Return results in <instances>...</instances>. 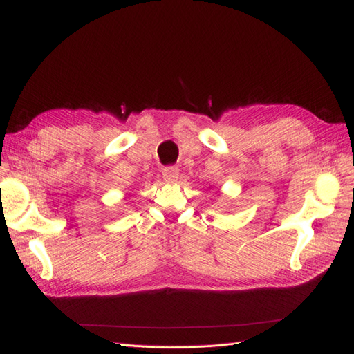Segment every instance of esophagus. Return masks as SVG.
<instances>
[{
  "label": "esophagus",
  "instance_id": "34e87169",
  "mask_svg": "<svg viewBox=\"0 0 354 354\" xmlns=\"http://www.w3.org/2000/svg\"><path fill=\"white\" fill-rule=\"evenodd\" d=\"M178 168L177 167H165L164 169H162V177H164V180L165 181H169V183H174V181H177V178H178Z\"/></svg>",
  "mask_w": 354,
  "mask_h": 354
}]
</instances>
